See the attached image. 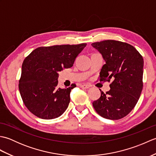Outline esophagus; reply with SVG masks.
I'll return each instance as SVG.
<instances>
[{
	"label": "esophagus",
	"instance_id": "esophagus-1",
	"mask_svg": "<svg viewBox=\"0 0 156 156\" xmlns=\"http://www.w3.org/2000/svg\"><path fill=\"white\" fill-rule=\"evenodd\" d=\"M80 87L82 88H85V89H87V88H89L90 87V85L88 84H80Z\"/></svg>",
	"mask_w": 156,
	"mask_h": 156
}]
</instances>
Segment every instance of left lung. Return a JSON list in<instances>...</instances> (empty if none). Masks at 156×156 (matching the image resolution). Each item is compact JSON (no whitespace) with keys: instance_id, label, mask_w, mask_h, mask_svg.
<instances>
[{"instance_id":"1","label":"left lung","mask_w":156,"mask_h":156,"mask_svg":"<svg viewBox=\"0 0 156 156\" xmlns=\"http://www.w3.org/2000/svg\"><path fill=\"white\" fill-rule=\"evenodd\" d=\"M106 64L98 76L101 82H112L110 90L92 102L97 113L111 120L127 116L136 105L143 89L144 59L133 45L116 40L92 44Z\"/></svg>"}]
</instances>
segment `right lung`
Masks as SVG:
<instances>
[{
  "mask_svg": "<svg viewBox=\"0 0 156 156\" xmlns=\"http://www.w3.org/2000/svg\"><path fill=\"white\" fill-rule=\"evenodd\" d=\"M87 44L39 47L25 58L22 64L19 89L23 103L36 117L53 119L68 108L70 92L76 85L58 87V72L72 67Z\"/></svg>",
  "mask_w": 156,
  "mask_h": 156,
  "instance_id": "obj_1",
  "label": "right lung"
}]
</instances>
